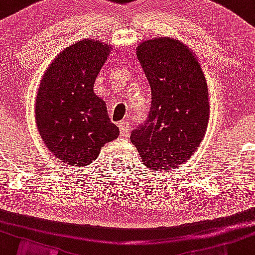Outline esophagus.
<instances>
[{
    "instance_id": "obj_1",
    "label": "esophagus",
    "mask_w": 255,
    "mask_h": 255,
    "mask_svg": "<svg viewBox=\"0 0 255 255\" xmlns=\"http://www.w3.org/2000/svg\"><path fill=\"white\" fill-rule=\"evenodd\" d=\"M119 129H120L121 135L127 136L129 132H130V124H129L128 121H120Z\"/></svg>"
}]
</instances>
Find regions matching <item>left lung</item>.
<instances>
[{
    "label": "left lung",
    "mask_w": 255,
    "mask_h": 255,
    "mask_svg": "<svg viewBox=\"0 0 255 255\" xmlns=\"http://www.w3.org/2000/svg\"><path fill=\"white\" fill-rule=\"evenodd\" d=\"M151 87V109L130 135L147 168L174 169L198 149L210 119L204 72L193 52L173 37L136 48Z\"/></svg>",
    "instance_id": "8db88e82"
}]
</instances>
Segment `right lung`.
<instances>
[{
  "label": "right lung",
  "instance_id": "1",
  "mask_svg": "<svg viewBox=\"0 0 255 255\" xmlns=\"http://www.w3.org/2000/svg\"><path fill=\"white\" fill-rule=\"evenodd\" d=\"M112 47L82 40L64 49L45 71L35 102L37 129L52 154L71 166L93 162L119 136L94 83Z\"/></svg>",
  "mask_w": 255,
  "mask_h": 255
}]
</instances>
